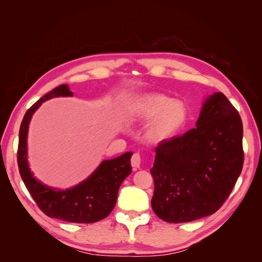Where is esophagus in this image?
Returning <instances> with one entry per match:
<instances>
[{"label": "esophagus", "mask_w": 262, "mask_h": 262, "mask_svg": "<svg viewBox=\"0 0 262 262\" xmlns=\"http://www.w3.org/2000/svg\"><path fill=\"white\" fill-rule=\"evenodd\" d=\"M130 162H132V166H133V168H134L135 170H137V169H140L141 166H142L143 160H142V158H141V155H140V154H138V153H135V154L133 155V157H132Z\"/></svg>", "instance_id": "obj_1"}]
</instances>
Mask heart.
<instances>
[{"mask_svg":"<svg viewBox=\"0 0 262 262\" xmlns=\"http://www.w3.org/2000/svg\"><path fill=\"white\" fill-rule=\"evenodd\" d=\"M126 110L132 121L148 122L145 138L151 144L172 140L186 127L189 119L185 102L158 92L135 96L128 101Z\"/></svg>","mask_w":262,"mask_h":262,"instance_id":"obj_1","label":"heart"}]
</instances>
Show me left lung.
<instances>
[{"instance_id": "1", "label": "left lung", "mask_w": 262, "mask_h": 262, "mask_svg": "<svg viewBox=\"0 0 262 262\" xmlns=\"http://www.w3.org/2000/svg\"><path fill=\"white\" fill-rule=\"evenodd\" d=\"M241 117L222 92L204 100L196 127L155 148L152 208L161 220L186 223L214 214L243 166Z\"/></svg>"}]
</instances>
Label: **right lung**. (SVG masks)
Instances as JSON below:
<instances>
[{
    "label": "right lung",
    "instance_id": "1",
    "mask_svg": "<svg viewBox=\"0 0 262 262\" xmlns=\"http://www.w3.org/2000/svg\"><path fill=\"white\" fill-rule=\"evenodd\" d=\"M58 97H73L68 84H62L45 94L27 111L19 132L18 165L20 176L31 197L47 216L71 223H94L107 217L114 209L119 187L132 173L130 158L104 160L86 179L68 189L49 187L33 176L28 162V132L33 114L42 102Z\"/></svg>",
    "mask_w": 262,
    "mask_h": 262
}]
</instances>
